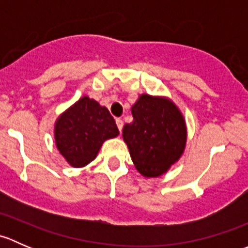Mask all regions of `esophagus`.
<instances>
[{"mask_svg":"<svg viewBox=\"0 0 248 248\" xmlns=\"http://www.w3.org/2000/svg\"><path fill=\"white\" fill-rule=\"evenodd\" d=\"M116 124H117V128H119V131L121 132L122 127H124V121H122L121 119H116Z\"/></svg>","mask_w":248,"mask_h":248,"instance_id":"esophagus-1","label":"esophagus"}]
</instances>
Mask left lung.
Wrapping results in <instances>:
<instances>
[{
    "label": "left lung",
    "instance_id": "obj_1",
    "mask_svg": "<svg viewBox=\"0 0 248 248\" xmlns=\"http://www.w3.org/2000/svg\"><path fill=\"white\" fill-rule=\"evenodd\" d=\"M133 121L122 129L134 167L144 177L166 174L184 155L186 120L166 96L141 93L132 106Z\"/></svg>",
    "mask_w": 248,
    "mask_h": 248
}]
</instances>
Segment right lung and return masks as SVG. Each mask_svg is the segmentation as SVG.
<instances>
[{
	"mask_svg": "<svg viewBox=\"0 0 248 248\" xmlns=\"http://www.w3.org/2000/svg\"><path fill=\"white\" fill-rule=\"evenodd\" d=\"M119 134L108 108L89 96L79 98L60 114L54 124L55 145L73 168L91 163L103 142Z\"/></svg>",
	"mask_w": 248,
	"mask_h": 248,
	"instance_id": "right-lung-1",
	"label": "right lung"
}]
</instances>
